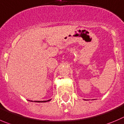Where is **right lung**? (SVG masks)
<instances>
[{"label":"right lung","instance_id":"right-lung-1","mask_svg":"<svg viewBox=\"0 0 124 124\" xmlns=\"http://www.w3.org/2000/svg\"><path fill=\"white\" fill-rule=\"evenodd\" d=\"M50 100H48V101H34L35 102H49V101H50ZM31 102H33V101H31Z\"/></svg>","mask_w":124,"mask_h":124}]
</instances>
